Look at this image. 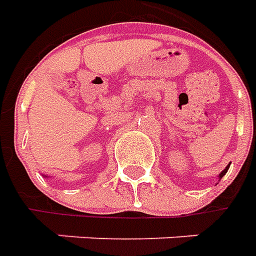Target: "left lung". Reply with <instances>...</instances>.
<instances>
[{
  "instance_id": "1",
  "label": "left lung",
  "mask_w": 256,
  "mask_h": 256,
  "mask_svg": "<svg viewBox=\"0 0 256 256\" xmlns=\"http://www.w3.org/2000/svg\"><path fill=\"white\" fill-rule=\"evenodd\" d=\"M228 170H229V166H228V167H226V168H225V170H224V172H220V178H222V177H224V176H225V174H226V172H228Z\"/></svg>"
}]
</instances>
